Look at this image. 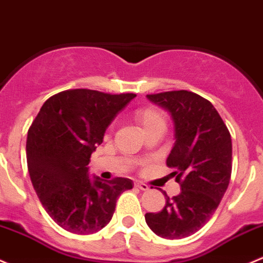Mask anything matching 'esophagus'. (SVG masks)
I'll list each match as a JSON object with an SVG mask.
<instances>
[{
  "label": "esophagus",
  "instance_id": "34e87169",
  "mask_svg": "<svg viewBox=\"0 0 263 263\" xmlns=\"http://www.w3.org/2000/svg\"><path fill=\"white\" fill-rule=\"evenodd\" d=\"M135 186L139 187V189H141V190H148V185H146L145 182L135 181Z\"/></svg>",
  "mask_w": 263,
  "mask_h": 263
}]
</instances>
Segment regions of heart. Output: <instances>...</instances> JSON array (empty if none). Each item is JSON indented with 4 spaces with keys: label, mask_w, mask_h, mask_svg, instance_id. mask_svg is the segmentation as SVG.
Listing matches in <instances>:
<instances>
[{
    "label": "heart",
    "mask_w": 263,
    "mask_h": 263,
    "mask_svg": "<svg viewBox=\"0 0 263 263\" xmlns=\"http://www.w3.org/2000/svg\"><path fill=\"white\" fill-rule=\"evenodd\" d=\"M134 118L142 131L146 134L153 131L164 132L167 126V118L165 112L156 106H143L136 108Z\"/></svg>",
    "instance_id": "1"
}]
</instances>
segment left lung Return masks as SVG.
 <instances>
[{"instance_id":"1","label":"left lung","mask_w":263,"mask_h":263,"mask_svg":"<svg viewBox=\"0 0 263 263\" xmlns=\"http://www.w3.org/2000/svg\"><path fill=\"white\" fill-rule=\"evenodd\" d=\"M166 109L175 127V143L166 165L181 192L168 198L162 211L146 213L151 231L166 239H180L198 232L224 195L232 174L231 134L214 106L197 93L173 90L147 95Z\"/></svg>"}]
</instances>
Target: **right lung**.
Listing matches in <instances>:
<instances>
[{
	"instance_id": "right-lung-1",
	"label": "right lung",
	"mask_w": 263,
	"mask_h": 263,
	"mask_svg": "<svg viewBox=\"0 0 263 263\" xmlns=\"http://www.w3.org/2000/svg\"><path fill=\"white\" fill-rule=\"evenodd\" d=\"M136 95L69 89L50 97L30 126L26 159L41 204L65 231L92 234L112 219L117 199L134 182L89 178L88 164L113 118Z\"/></svg>"
}]
</instances>
